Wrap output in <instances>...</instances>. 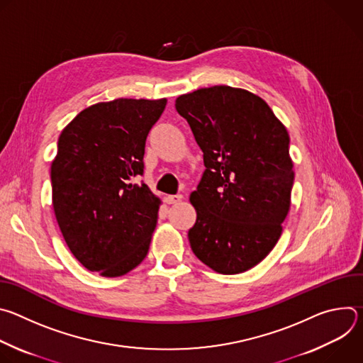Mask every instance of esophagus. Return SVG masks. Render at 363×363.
Segmentation results:
<instances>
[{
  "instance_id": "1",
  "label": "esophagus",
  "mask_w": 363,
  "mask_h": 363,
  "mask_svg": "<svg viewBox=\"0 0 363 363\" xmlns=\"http://www.w3.org/2000/svg\"><path fill=\"white\" fill-rule=\"evenodd\" d=\"M181 199H182V195H181V194L165 196V202H167V203H177V202H179Z\"/></svg>"
}]
</instances>
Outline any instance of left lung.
I'll return each mask as SVG.
<instances>
[{
	"instance_id": "1",
	"label": "left lung",
	"mask_w": 363,
	"mask_h": 363,
	"mask_svg": "<svg viewBox=\"0 0 363 363\" xmlns=\"http://www.w3.org/2000/svg\"><path fill=\"white\" fill-rule=\"evenodd\" d=\"M175 108L203 152L205 171L189 198L191 248L217 273L247 272L273 250L290 208L289 133L262 97L242 89H199Z\"/></svg>"
}]
</instances>
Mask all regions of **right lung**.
<instances>
[{"mask_svg": "<svg viewBox=\"0 0 363 363\" xmlns=\"http://www.w3.org/2000/svg\"><path fill=\"white\" fill-rule=\"evenodd\" d=\"M167 99H116L82 111L51 164L53 208L66 244L90 272L119 277L139 266L160 198L143 184L145 143Z\"/></svg>", "mask_w": 363, "mask_h": 363, "instance_id": "right-lung-1", "label": "right lung"}]
</instances>
